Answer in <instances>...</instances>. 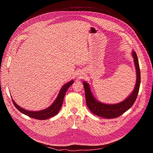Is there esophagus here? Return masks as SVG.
I'll return each mask as SVG.
<instances>
[{
  "instance_id": "obj_1",
  "label": "esophagus",
  "mask_w": 153,
  "mask_h": 153,
  "mask_svg": "<svg viewBox=\"0 0 153 153\" xmlns=\"http://www.w3.org/2000/svg\"><path fill=\"white\" fill-rule=\"evenodd\" d=\"M80 78H81V77H80Z\"/></svg>"
}]
</instances>
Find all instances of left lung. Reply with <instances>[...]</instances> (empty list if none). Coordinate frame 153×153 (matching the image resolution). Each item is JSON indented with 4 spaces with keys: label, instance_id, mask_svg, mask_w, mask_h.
I'll return each mask as SVG.
<instances>
[{
    "label": "left lung",
    "instance_id": "left-lung-1",
    "mask_svg": "<svg viewBox=\"0 0 153 153\" xmlns=\"http://www.w3.org/2000/svg\"><path fill=\"white\" fill-rule=\"evenodd\" d=\"M136 70V82L134 89L125 100L116 104H106L99 102L93 96L88 83L83 82L85 92L86 105L90 110L96 116L106 119H113L121 116L133 106L137 97L140 84V71L137 54L132 52Z\"/></svg>",
    "mask_w": 153,
    "mask_h": 153
}]
</instances>
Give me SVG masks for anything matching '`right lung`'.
<instances>
[{"mask_svg":"<svg viewBox=\"0 0 153 153\" xmlns=\"http://www.w3.org/2000/svg\"><path fill=\"white\" fill-rule=\"evenodd\" d=\"M74 83L73 80H71L68 82L67 83L64 85L61 90H60V92L55 100V101L53 102V103L48 108L45 109V110H43L41 111H28L25 109L20 107L16 103V102L13 100L12 99V101L13 102V104L14 105L15 107L17 109V110L21 112L31 118L36 119L39 120H45L48 119L50 117H52L54 116H56L59 111L60 108L62 107L63 99L65 93H66L67 91L69 88V87Z\"/></svg>","mask_w":153,"mask_h":153,"instance_id":"obj_1","label":"right lung"}]
</instances>
